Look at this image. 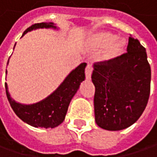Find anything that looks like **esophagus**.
Wrapping results in <instances>:
<instances>
[{"label": "esophagus", "instance_id": "esophagus-1", "mask_svg": "<svg viewBox=\"0 0 157 157\" xmlns=\"http://www.w3.org/2000/svg\"><path fill=\"white\" fill-rule=\"evenodd\" d=\"M92 73H93V66L92 64H88L86 66V69H85V76L87 80H90L91 76H92Z\"/></svg>", "mask_w": 157, "mask_h": 157}]
</instances>
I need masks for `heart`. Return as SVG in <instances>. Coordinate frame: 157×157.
<instances>
[{
    "label": "heart",
    "instance_id": "obj_1",
    "mask_svg": "<svg viewBox=\"0 0 157 157\" xmlns=\"http://www.w3.org/2000/svg\"><path fill=\"white\" fill-rule=\"evenodd\" d=\"M91 46L94 49L105 48L102 53V59L105 61H113L123 53L125 48V41L117 38L109 32H98L91 38Z\"/></svg>",
    "mask_w": 157,
    "mask_h": 157
}]
</instances>
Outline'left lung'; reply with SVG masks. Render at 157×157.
Listing matches in <instances>:
<instances>
[{"mask_svg":"<svg viewBox=\"0 0 157 157\" xmlns=\"http://www.w3.org/2000/svg\"><path fill=\"white\" fill-rule=\"evenodd\" d=\"M127 53L93 65L96 124L116 131L130 127L142 115L150 94L151 68L146 48L128 37Z\"/></svg>","mask_w":157,"mask_h":157,"instance_id":"1","label":"left lung"}]
</instances>
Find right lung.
Masks as SVG:
<instances>
[{
	"mask_svg": "<svg viewBox=\"0 0 157 157\" xmlns=\"http://www.w3.org/2000/svg\"><path fill=\"white\" fill-rule=\"evenodd\" d=\"M36 29H57V27L53 22L36 23L28 28L24 31L22 36L29 31ZM85 67L86 63H82L65 77L64 82L55 92H53L44 100L33 104L27 105L15 101L10 97L8 91L7 83L5 82L6 95L10 107L21 121L32 127L53 128L59 126L65 118L71 100L78 91L81 82L85 79Z\"/></svg>",
	"mask_w": 157,
	"mask_h": 157,
	"instance_id": "right-lung-1",
	"label": "right lung"
}]
</instances>
